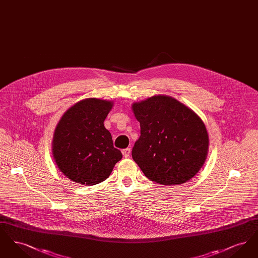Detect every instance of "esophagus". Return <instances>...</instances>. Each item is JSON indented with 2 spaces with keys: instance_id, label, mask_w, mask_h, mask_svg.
Instances as JSON below:
<instances>
[{
  "instance_id": "1",
  "label": "esophagus",
  "mask_w": 258,
  "mask_h": 258,
  "mask_svg": "<svg viewBox=\"0 0 258 258\" xmlns=\"http://www.w3.org/2000/svg\"><path fill=\"white\" fill-rule=\"evenodd\" d=\"M122 153H123V156L124 158H128L130 155H131V149H130V148L123 149V151H122Z\"/></svg>"
}]
</instances>
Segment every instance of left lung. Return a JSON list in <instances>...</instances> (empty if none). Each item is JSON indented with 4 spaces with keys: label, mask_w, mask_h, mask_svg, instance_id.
I'll use <instances>...</instances> for the list:
<instances>
[{
    "label": "left lung",
    "mask_w": 258,
    "mask_h": 258,
    "mask_svg": "<svg viewBox=\"0 0 258 258\" xmlns=\"http://www.w3.org/2000/svg\"><path fill=\"white\" fill-rule=\"evenodd\" d=\"M133 110L140 123V136L132 156L145 176L167 185L190 180L208 153V133L202 120L168 96L134 103Z\"/></svg>",
    "instance_id": "1"
}]
</instances>
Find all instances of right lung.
<instances>
[{
  "label": "right lung",
  "instance_id": "obj_1",
  "mask_svg": "<svg viewBox=\"0 0 258 258\" xmlns=\"http://www.w3.org/2000/svg\"><path fill=\"white\" fill-rule=\"evenodd\" d=\"M111 108V101L86 98L62 115L52 151L57 166L72 181L86 185L101 183L122 159L103 124Z\"/></svg>",
  "mask_w": 258,
  "mask_h": 258
}]
</instances>
